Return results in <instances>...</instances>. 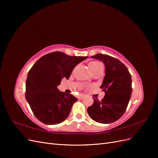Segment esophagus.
I'll use <instances>...</instances> for the list:
<instances>
[{
    "mask_svg": "<svg viewBox=\"0 0 158 158\" xmlns=\"http://www.w3.org/2000/svg\"><path fill=\"white\" fill-rule=\"evenodd\" d=\"M84 98H85L84 95H80V96H78V99H83Z\"/></svg>",
    "mask_w": 158,
    "mask_h": 158,
    "instance_id": "34e87169",
    "label": "esophagus"
}]
</instances>
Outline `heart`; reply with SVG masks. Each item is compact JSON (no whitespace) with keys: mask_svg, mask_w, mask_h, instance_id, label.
Segmentation results:
<instances>
[{"mask_svg":"<svg viewBox=\"0 0 158 158\" xmlns=\"http://www.w3.org/2000/svg\"><path fill=\"white\" fill-rule=\"evenodd\" d=\"M100 64H102L101 63H99V62L98 61H94L92 62V63H90L89 64V68H95V67H98V66H99Z\"/></svg>","mask_w":158,"mask_h":158,"instance_id":"1","label":"heart"}]
</instances>
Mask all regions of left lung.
Segmentation results:
<instances>
[{
    "mask_svg": "<svg viewBox=\"0 0 158 158\" xmlns=\"http://www.w3.org/2000/svg\"><path fill=\"white\" fill-rule=\"evenodd\" d=\"M91 58L102 61L106 66V75L100 86L106 95L100 102L94 99L93 105L87 111L94 121L111 123L126 111L132 94L131 75L127 66L114 57L98 53Z\"/></svg>",
    "mask_w": 158,
    "mask_h": 158,
    "instance_id": "left-lung-1",
    "label": "left lung"
}]
</instances>
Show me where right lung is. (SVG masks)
I'll use <instances>...</instances> for the list:
<instances>
[{
	"mask_svg": "<svg viewBox=\"0 0 158 158\" xmlns=\"http://www.w3.org/2000/svg\"><path fill=\"white\" fill-rule=\"evenodd\" d=\"M88 57L56 51L41 56L33 65L27 76L26 99L38 120L56 125L68 117L78 99L60 92L57 85L62 78L69 79L75 66Z\"/></svg>",
	"mask_w": 158,
	"mask_h": 158,
	"instance_id": "obj_1",
	"label": "right lung"
}]
</instances>
